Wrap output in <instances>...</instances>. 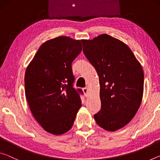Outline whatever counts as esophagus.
Listing matches in <instances>:
<instances>
[{"instance_id":"obj_1","label":"esophagus","mask_w":160,"mask_h":160,"mask_svg":"<svg viewBox=\"0 0 160 160\" xmlns=\"http://www.w3.org/2000/svg\"><path fill=\"white\" fill-rule=\"evenodd\" d=\"M82 90H83L84 94H85V97H88V87H86V88H84L82 89Z\"/></svg>"}]
</instances>
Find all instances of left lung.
<instances>
[{"label":"left lung","instance_id":"obj_1","mask_svg":"<svg viewBox=\"0 0 160 160\" xmlns=\"http://www.w3.org/2000/svg\"><path fill=\"white\" fill-rule=\"evenodd\" d=\"M82 42L83 53L99 78L101 109L94 120L104 130L116 131L131 121L141 104L142 66L128 46L109 35Z\"/></svg>","mask_w":160,"mask_h":160}]
</instances>
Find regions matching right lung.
<instances>
[{"instance_id": "right-lung-1", "label": "right lung", "mask_w": 160, "mask_h": 160, "mask_svg": "<svg viewBox=\"0 0 160 160\" xmlns=\"http://www.w3.org/2000/svg\"><path fill=\"white\" fill-rule=\"evenodd\" d=\"M80 40L61 36L38 49L26 69L25 96L34 118L46 131H69L81 107L82 90L73 88L72 62L82 51Z\"/></svg>"}]
</instances>
